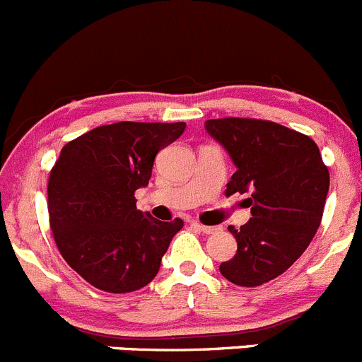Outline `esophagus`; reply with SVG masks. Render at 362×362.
Returning a JSON list of instances; mask_svg holds the SVG:
<instances>
[{"instance_id":"34e87169","label":"esophagus","mask_w":362,"mask_h":362,"mask_svg":"<svg viewBox=\"0 0 362 362\" xmlns=\"http://www.w3.org/2000/svg\"><path fill=\"white\" fill-rule=\"evenodd\" d=\"M195 227L199 228L202 234H218L221 230L220 227H211V225H202V223H195Z\"/></svg>"}]
</instances>
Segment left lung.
<instances>
[{
	"label": "left lung",
	"instance_id": "obj_1",
	"mask_svg": "<svg viewBox=\"0 0 362 362\" xmlns=\"http://www.w3.org/2000/svg\"><path fill=\"white\" fill-rule=\"evenodd\" d=\"M206 130L234 160L225 195L246 199L252 218L228 227L238 241L220 273L239 287H259L284 274L313 239L324 214L329 170L308 135L253 117L207 119Z\"/></svg>",
	"mask_w": 362,
	"mask_h": 362
}]
</instances>
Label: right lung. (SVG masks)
<instances>
[{"instance_id":"add662e5","label":"right lung","mask_w":362,"mask_h":362,"mask_svg":"<svg viewBox=\"0 0 362 362\" xmlns=\"http://www.w3.org/2000/svg\"><path fill=\"white\" fill-rule=\"evenodd\" d=\"M186 123H119L93 128L61 149L47 185L49 223L64 262L110 294L146 287L156 276L182 220H155L135 206L160 149Z\"/></svg>"}]
</instances>
